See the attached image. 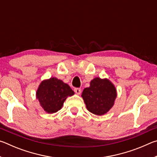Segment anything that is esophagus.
I'll list each match as a JSON object with an SVG mask.
<instances>
[{
    "mask_svg": "<svg viewBox=\"0 0 157 157\" xmlns=\"http://www.w3.org/2000/svg\"><path fill=\"white\" fill-rule=\"evenodd\" d=\"M74 91L75 92V94H77L78 95H79L81 94V89L75 88V89H74Z\"/></svg>",
    "mask_w": 157,
    "mask_h": 157,
    "instance_id": "1",
    "label": "esophagus"
}]
</instances>
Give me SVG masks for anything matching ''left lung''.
Masks as SVG:
<instances>
[{
  "mask_svg": "<svg viewBox=\"0 0 157 157\" xmlns=\"http://www.w3.org/2000/svg\"><path fill=\"white\" fill-rule=\"evenodd\" d=\"M82 97L90 112L97 116L107 113L114 105L117 97L115 86L109 79L95 78L85 88Z\"/></svg>",
  "mask_w": 157,
  "mask_h": 157,
  "instance_id": "obj_1",
  "label": "left lung"
}]
</instances>
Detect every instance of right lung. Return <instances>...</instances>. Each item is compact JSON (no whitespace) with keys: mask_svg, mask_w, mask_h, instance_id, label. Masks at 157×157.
<instances>
[{"mask_svg":"<svg viewBox=\"0 0 157 157\" xmlns=\"http://www.w3.org/2000/svg\"><path fill=\"white\" fill-rule=\"evenodd\" d=\"M74 94L67 84L56 78H50L39 85L36 97L46 113H54L62 109L66 98Z\"/></svg>","mask_w":157,"mask_h":157,"instance_id":"obj_1","label":"right lung"}]
</instances>
